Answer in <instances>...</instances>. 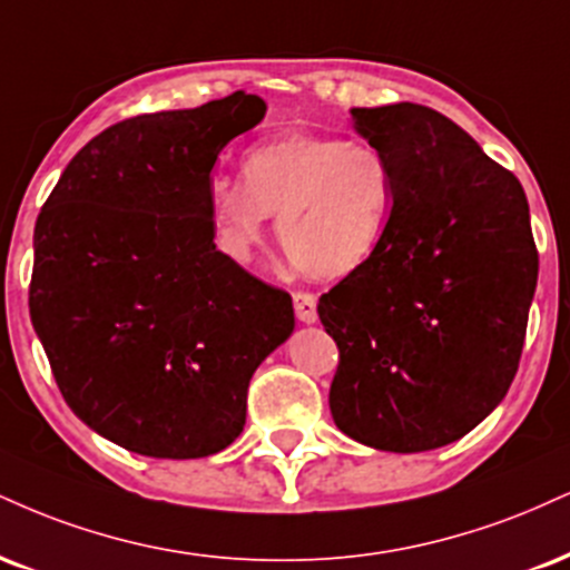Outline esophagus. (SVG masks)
I'll return each instance as SVG.
<instances>
[{
    "label": "esophagus",
    "mask_w": 570,
    "mask_h": 570,
    "mask_svg": "<svg viewBox=\"0 0 570 570\" xmlns=\"http://www.w3.org/2000/svg\"><path fill=\"white\" fill-rule=\"evenodd\" d=\"M292 299H294V315H297V321H303V324H315V321H318V299H315V294L294 292Z\"/></svg>",
    "instance_id": "1"
}]
</instances>
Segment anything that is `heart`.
<instances>
[{
    "label": "heart",
    "mask_w": 570,
    "mask_h": 570,
    "mask_svg": "<svg viewBox=\"0 0 570 570\" xmlns=\"http://www.w3.org/2000/svg\"><path fill=\"white\" fill-rule=\"evenodd\" d=\"M242 175L215 177L207 190L217 246L236 263L263 252L267 215L278 217L286 257L313 278L351 276L385 244L397 175L374 142L294 129L255 142Z\"/></svg>",
    "instance_id": "1"
}]
</instances>
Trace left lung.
<instances>
[{
	"instance_id": "left-lung-1",
	"label": "left lung",
	"mask_w": 570,
	"mask_h": 570,
	"mask_svg": "<svg viewBox=\"0 0 570 570\" xmlns=\"http://www.w3.org/2000/svg\"><path fill=\"white\" fill-rule=\"evenodd\" d=\"M351 114L393 161L397 204L380 252L318 303L340 347L328 409L372 449H441L515 380L539 273L523 185L433 108Z\"/></svg>"
}]
</instances>
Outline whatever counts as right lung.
Returning <instances> with one entry per match:
<instances>
[{
  "label": "right lung",
  "instance_id": "1",
  "mask_svg": "<svg viewBox=\"0 0 570 570\" xmlns=\"http://www.w3.org/2000/svg\"><path fill=\"white\" fill-rule=\"evenodd\" d=\"M265 102L233 92L102 129L68 161L33 228L31 324L87 428L156 459L242 435L252 374L294 328L292 297L217 252L219 150Z\"/></svg>",
  "mask_w": 570,
  "mask_h": 570
}]
</instances>
